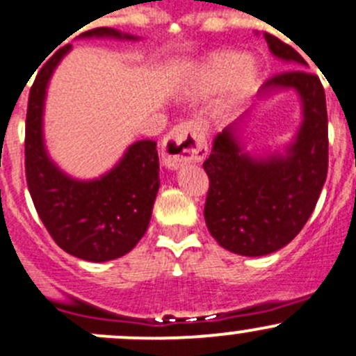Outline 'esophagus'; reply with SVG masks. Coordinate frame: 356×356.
Returning a JSON list of instances; mask_svg holds the SVG:
<instances>
[{"label":"esophagus","mask_w":356,"mask_h":356,"mask_svg":"<svg viewBox=\"0 0 356 356\" xmlns=\"http://www.w3.org/2000/svg\"><path fill=\"white\" fill-rule=\"evenodd\" d=\"M207 156V140L198 123L184 122L175 125L161 144V160L168 168L202 161Z\"/></svg>","instance_id":"esophagus-1"}]
</instances>
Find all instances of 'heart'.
I'll return each mask as SVG.
<instances>
[{"label": "heart", "mask_w": 356, "mask_h": 356, "mask_svg": "<svg viewBox=\"0 0 356 356\" xmlns=\"http://www.w3.org/2000/svg\"><path fill=\"white\" fill-rule=\"evenodd\" d=\"M261 67L252 57L238 51H217L210 55L198 71V83L203 90H219L229 85L234 99L257 90Z\"/></svg>", "instance_id": "b5f03b06"}]
</instances>
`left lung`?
<instances>
[{
    "mask_svg": "<svg viewBox=\"0 0 356 356\" xmlns=\"http://www.w3.org/2000/svg\"><path fill=\"white\" fill-rule=\"evenodd\" d=\"M275 57L298 67L305 58L273 34L264 33ZM296 90L302 102V123L285 154L252 156L243 151L238 130L247 113L213 139L203 161L210 188L203 216L210 234L233 254H271L298 236L318 202L329 167L325 92L318 76L305 69L275 74L259 90Z\"/></svg>",
    "mask_w": 356,
    "mask_h": 356,
    "instance_id": "left-lung-1",
    "label": "left lung"
}]
</instances>
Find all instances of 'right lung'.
Instances as JSON below:
<instances>
[{"label": "right lung", "instance_id": "obj_1", "mask_svg": "<svg viewBox=\"0 0 356 356\" xmlns=\"http://www.w3.org/2000/svg\"><path fill=\"white\" fill-rule=\"evenodd\" d=\"M79 38L137 40L111 27ZM71 44L58 48L41 67L29 92L26 118V179L36 212L55 243L74 257L106 262L129 254L144 236L160 188L154 140H137L102 177H69L48 156L43 140V108L51 72Z\"/></svg>", "mask_w": 356, "mask_h": 356}]
</instances>
